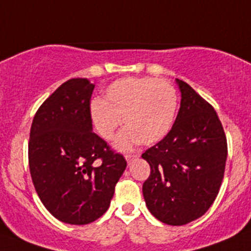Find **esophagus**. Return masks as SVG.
<instances>
[{
	"label": "esophagus",
	"mask_w": 251,
	"mask_h": 251,
	"mask_svg": "<svg viewBox=\"0 0 251 251\" xmlns=\"http://www.w3.org/2000/svg\"><path fill=\"white\" fill-rule=\"evenodd\" d=\"M138 157H139V154H134V153H133V154H126V159H127L128 163H129V162H132L133 159L138 158Z\"/></svg>",
	"instance_id": "obj_1"
}]
</instances>
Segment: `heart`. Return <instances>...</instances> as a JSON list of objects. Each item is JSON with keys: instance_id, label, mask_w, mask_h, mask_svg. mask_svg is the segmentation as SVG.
<instances>
[{"instance_id": "heart-1", "label": "heart", "mask_w": 251, "mask_h": 251, "mask_svg": "<svg viewBox=\"0 0 251 251\" xmlns=\"http://www.w3.org/2000/svg\"><path fill=\"white\" fill-rule=\"evenodd\" d=\"M177 109V93L166 80L123 77L110 84L104 100L92 104V118L101 138L109 141L122 123L117 147L128 150L138 142L153 145L170 132Z\"/></svg>"}]
</instances>
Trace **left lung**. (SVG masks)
Masks as SVG:
<instances>
[{
    "instance_id": "1",
    "label": "left lung",
    "mask_w": 251,
    "mask_h": 251,
    "mask_svg": "<svg viewBox=\"0 0 251 251\" xmlns=\"http://www.w3.org/2000/svg\"><path fill=\"white\" fill-rule=\"evenodd\" d=\"M181 105L165 138L142 158L151 174L142 191L153 216L167 225H186L214 203L225 172L227 143L211 104L176 79Z\"/></svg>"
}]
</instances>
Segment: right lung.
Masks as SVG:
<instances>
[{
	"label": "right lung",
	"mask_w": 251,
	"mask_h": 251,
	"mask_svg": "<svg viewBox=\"0 0 251 251\" xmlns=\"http://www.w3.org/2000/svg\"><path fill=\"white\" fill-rule=\"evenodd\" d=\"M94 84L70 79L41 104L31 124L28 166L35 190L48 211L72 225L95 221L108 210L127 167L93 132Z\"/></svg>",
	"instance_id": "right-lung-1"
}]
</instances>
